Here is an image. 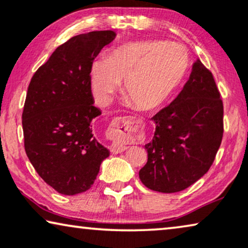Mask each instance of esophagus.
Listing matches in <instances>:
<instances>
[{
    "mask_svg": "<svg viewBox=\"0 0 248 248\" xmlns=\"http://www.w3.org/2000/svg\"><path fill=\"white\" fill-rule=\"evenodd\" d=\"M122 122H124V117H116L114 118L113 122H111V133H115L114 131H116V128L118 127V125H120ZM127 149L126 145H124L123 143H121V142H113L110 145V151L113 152V154H121V152L125 151Z\"/></svg>",
    "mask_w": 248,
    "mask_h": 248,
    "instance_id": "esophagus-1",
    "label": "esophagus"
}]
</instances>
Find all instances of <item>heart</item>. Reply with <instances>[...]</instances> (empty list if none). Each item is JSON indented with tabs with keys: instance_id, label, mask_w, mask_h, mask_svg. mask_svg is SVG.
I'll return each mask as SVG.
<instances>
[{
	"instance_id": "1",
	"label": "heart",
	"mask_w": 248,
	"mask_h": 248,
	"mask_svg": "<svg viewBox=\"0 0 248 248\" xmlns=\"http://www.w3.org/2000/svg\"><path fill=\"white\" fill-rule=\"evenodd\" d=\"M189 65L187 49L179 43L147 40L118 47L106 60L93 61L89 82L93 97L108 105L124 82V93L135 108L155 109L176 89Z\"/></svg>"
}]
</instances>
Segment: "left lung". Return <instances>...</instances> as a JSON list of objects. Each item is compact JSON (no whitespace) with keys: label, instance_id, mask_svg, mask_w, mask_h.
<instances>
[{"label":"left lung","instance_id":"obj_1","mask_svg":"<svg viewBox=\"0 0 248 248\" xmlns=\"http://www.w3.org/2000/svg\"><path fill=\"white\" fill-rule=\"evenodd\" d=\"M148 161L139 177L148 188L176 193L194 184L215 160L223 134V105L212 73L200 60L170 105L152 117Z\"/></svg>","mask_w":248,"mask_h":248}]
</instances>
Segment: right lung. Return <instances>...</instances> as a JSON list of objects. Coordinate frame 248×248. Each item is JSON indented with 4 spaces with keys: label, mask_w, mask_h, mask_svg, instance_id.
Masks as SVG:
<instances>
[{
    "label": "right lung",
    "mask_w": 248,
    "mask_h": 248,
    "mask_svg": "<svg viewBox=\"0 0 248 248\" xmlns=\"http://www.w3.org/2000/svg\"><path fill=\"white\" fill-rule=\"evenodd\" d=\"M111 30L74 36L57 47L33 74L22 113L25 150L38 175L64 195L86 192L109 151L93 133V106L89 70Z\"/></svg>",
    "instance_id": "right-lung-1"
}]
</instances>
